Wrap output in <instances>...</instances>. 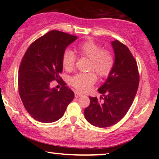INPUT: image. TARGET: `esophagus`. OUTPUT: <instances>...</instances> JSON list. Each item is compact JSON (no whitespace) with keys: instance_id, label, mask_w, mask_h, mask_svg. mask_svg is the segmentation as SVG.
I'll return each mask as SVG.
<instances>
[{"instance_id":"esophagus-1","label":"esophagus","mask_w":159,"mask_h":159,"mask_svg":"<svg viewBox=\"0 0 159 159\" xmlns=\"http://www.w3.org/2000/svg\"><path fill=\"white\" fill-rule=\"evenodd\" d=\"M82 94L81 93L77 92V91H75V96L76 98H79L80 96H82Z\"/></svg>"}]
</instances>
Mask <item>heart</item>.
Listing matches in <instances>:
<instances>
[{
	"mask_svg": "<svg viewBox=\"0 0 159 159\" xmlns=\"http://www.w3.org/2000/svg\"><path fill=\"white\" fill-rule=\"evenodd\" d=\"M80 56L90 60V70H94L101 77H106L110 75L114 67V59L111 53L103 51V48L92 40L82 43L77 47ZM75 56L71 50H66L63 54L62 64L66 71H71L75 67ZM97 80L96 74L93 71L85 74H77L69 79V84L82 92L90 90Z\"/></svg>",
	"mask_w": 159,
	"mask_h": 159,
	"instance_id": "obj_1",
	"label": "heart"
}]
</instances>
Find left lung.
<instances>
[{
	"label": "left lung",
	"mask_w": 159,
	"mask_h": 159,
	"mask_svg": "<svg viewBox=\"0 0 159 159\" xmlns=\"http://www.w3.org/2000/svg\"><path fill=\"white\" fill-rule=\"evenodd\" d=\"M111 46L114 64L105 82L98 89L100 98L89 97L90 103L84 109L86 120L98 127H108L119 122L131 107L138 91V69L129 48L115 40Z\"/></svg>",
	"instance_id": "obj_1"
}]
</instances>
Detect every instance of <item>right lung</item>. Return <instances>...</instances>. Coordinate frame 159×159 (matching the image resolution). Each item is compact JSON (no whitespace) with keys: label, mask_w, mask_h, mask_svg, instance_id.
I'll list each match as a JSON object with an SVG mask.
<instances>
[{"label":"right lung","mask_w":159,"mask_h":159,"mask_svg":"<svg viewBox=\"0 0 159 159\" xmlns=\"http://www.w3.org/2000/svg\"><path fill=\"white\" fill-rule=\"evenodd\" d=\"M77 36L52 30L28 48L19 69V95L32 118L43 123H52L61 118L75 93L66 83L58 90L51 82L61 80L62 57L66 48Z\"/></svg>","instance_id":"add662e5"}]
</instances>
